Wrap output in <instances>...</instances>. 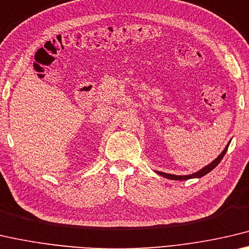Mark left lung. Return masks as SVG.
<instances>
[{
  "label": "left lung",
  "instance_id": "1",
  "mask_svg": "<svg viewBox=\"0 0 249 249\" xmlns=\"http://www.w3.org/2000/svg\"><path fill=\"white\" fill-rule=\"evenodd\" d=\"M230 143H231V141L228 142L227 143V145L225 146V149L223 150L222 151V153L219 154V156L215 159V160L213 161V162H211L210 164H207L206 166H204V168L203 169H201L199 171H197V172H195V173H192V174H189V175H175V174H169V173H164V172H160V171H156V172L158 173V174H160L161 177H163V178H170V180H175V181H184V180H189V178H202V177H204V175H206L207 173H210L212 170H213L214 168H216V166L218 165V163L222 161V159H223V157L225 156V153H226V151H227V149H228V145H230Z\"/></svg>",
  "mask_w": 249,
  "mask_h": 249
}]
</instances>
